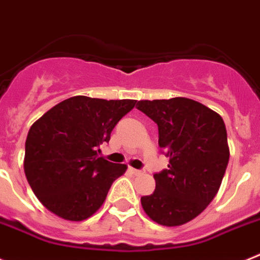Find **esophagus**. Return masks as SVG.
<instances>
[{"label":"esophagus","instance_id":"1","mask_svg":"<svg viewBox=\"0 0 260 260\" xmlns=\"http://www.w3.org/2000/svg\"><path fill=\"white\" fill-rule=\"evenodd\" d=\"M129 171L133 174V175H141L143 174V170H137V169L129 168Z\"/></svg>","mask_w":260,"mask_h":260}]
</instances>
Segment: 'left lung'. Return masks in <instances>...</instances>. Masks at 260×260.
Masks as SVG:
<instances>
[{"label":"left lung","instance_id":"obj_1","mask_svg":"<svg viewBox=\"0 0 260 260\" xmlns=\"http://www.w3.org/2000/svg\"><path fill=\"white\" fill-rule=\"evenodd\" d=\"M136 107L157 123L158 145L169 157L168 169L154 174V192L143 196L141 205L157 224H186L208 207L224 178L230 155L224 120L183 96L139 101Z\"/></svg>","mask_w":260,"mask_h":260}]
</instances>
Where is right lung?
Masks as SVG:
<instances>
[{
    "label": "right lung",
    "mask_w": 260,
    "mask_h": 260,
    "mask_svg": "<svg viewBox=\"0 0 260 260\" xmlns=\"http://www.w3.org/2000/svg\"><path fill=\"white\" fill-rule=\"evenodd\" d=\"M133 99L72 96L39 117L26 140L24 174L34 193L49 212L69 221H82L105 203L114 180L127 165L102 157L99 146L135 107Z\"/></svg>",
    "instance_id": "add662e5"
}]
</instances>
